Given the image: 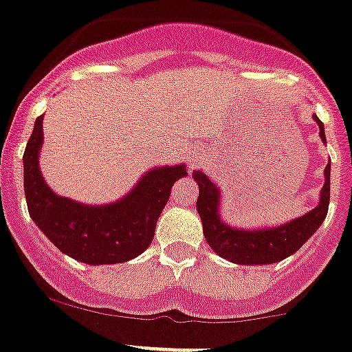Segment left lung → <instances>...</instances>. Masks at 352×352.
Wrapping results in <instances>:
<instances>
[{"instance_id":"8db88e82","label":"left lung","mask_w":352,"mask_h":352,"mask_svg":"<svg viewBox=\"0 0 352 352\" xmlns=\"http://www.w3.org/2000/svg\"><path fill=\"white\" fill-rule=\"evenodd\" d=\"M315 122L320 127V138L325 141L323 124L316 117ZM192 177L199 186L196 208L203 221L204 239L218 256L237 265H272L294 254L318 230L329 211L330 163L325 168V184L320 192L322 197L318 206L282 227L263 228V230H239L221 221L218 214L220 190L208 179L206 173L196 170Z\"/></svg>"}]
</instances>
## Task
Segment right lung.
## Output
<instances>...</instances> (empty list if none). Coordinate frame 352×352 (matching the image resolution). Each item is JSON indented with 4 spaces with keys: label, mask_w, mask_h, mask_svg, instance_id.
Masks as SVG:
<instances>
[{
    "label": "right lung",
    "mask_w": 352,
    "mask_h": 352,
    "mask_svg": "<svg viewBox=\"0 0 352 352\" xmlns=\"http://www.w3.org/2000/svg\"><path fill=\"white\" fill-rule=\"evenodd\" d=\"M41 144L43 117H37L23 153V190L30 218L46 237L61 252L87 265L124 263L144 252L172 186L187 175L186 165L153 168L124 199L87 206L47 187L39 170Z\"/></svg>",
    "instance_id": "right-lung-1"
}]
</instances>
